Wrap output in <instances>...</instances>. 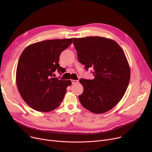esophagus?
<instances>
[{"instance_id":"esophagus-1","label":"esophagus","mask_w":152,"mask_h":152,"mask_svg":"<svg viewBox=\"0 0 152 152\" xmlns=\"http://www.w3.org/2000/svg\"><path fill=\"white\" fill-rule=\"evenodd\" d=\"M71 83L73 84H76V83H77L79 82L78 80H73V79H72V80H71Z\"/></svg>"}]
</instances>
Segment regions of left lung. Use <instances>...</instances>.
I'll use <instances>...</instances> for the list:
<instances>
[{"mask_svg": "<svg viewBox=\"0 0 152 152\" xmlns=\"http://www.w3.org/2000/svg\"><path fill=\"white\" fill-rule=\"evenodd\" d=\"M73 42L79 62L86 70L94 69V79L79 80L84 87L79 101L92 113H105L121 100L129 83L131 71L124 52L116 42L105 37L74 38Z\"/></svg>", "mask_w": 152, "mask_h": 152, "instance_id": "8db88e82", "label": "left lung"}]
</instances>
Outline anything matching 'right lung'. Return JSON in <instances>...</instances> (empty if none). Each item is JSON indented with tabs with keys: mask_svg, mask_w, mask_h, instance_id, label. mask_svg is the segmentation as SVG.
<instances>
[{
	"mask_svg": "<svg viewBox=\"0 0 152 152\" xmlns=\"http://www.w3.org/2000/svg\"><path fill=\"white\" fill-rule=\"evenodd\" d=\"M72 41L73 38L38 42L26 47L21 54L16 83L22 99L32 108L49 112L60 105L71 82L52 75L56 70L63 71L58 64L60 55Z\"/></svg>",
	"mask_w": 152,
	"mask_h": 152,
	"instance_id": "obj_1",
	"label": "right lung"
}]
</instances>
